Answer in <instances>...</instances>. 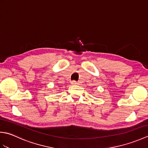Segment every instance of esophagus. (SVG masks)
Here are the masks:
<instances>
[{
  "mask_svg": "<svg viewBox=\"0 0 148 148\" xmlns=\"http://www.w3.org/2000/svg\"><path fill=\"white\" fill-rule=\"evenodd\" d=\"M71 83H72V84H77L76 82L75 81H72V82H71Z\"/></svg>",
  "mask_w": 148,
  "mask_h": 148,
  "instance_id": "obj_1",
  "label": "esophagus"
}]
</instances>
